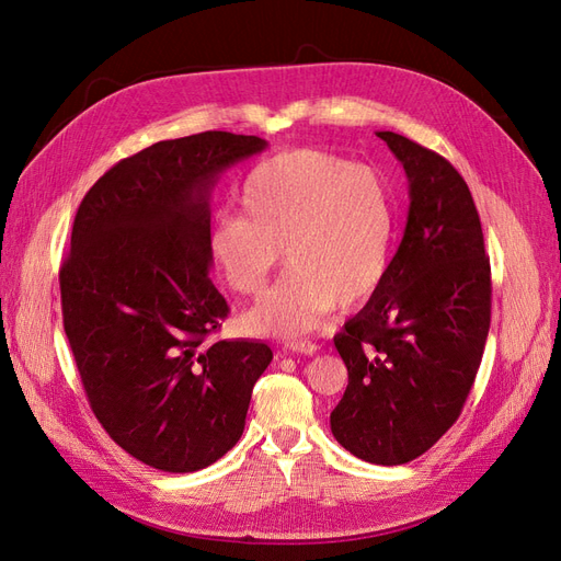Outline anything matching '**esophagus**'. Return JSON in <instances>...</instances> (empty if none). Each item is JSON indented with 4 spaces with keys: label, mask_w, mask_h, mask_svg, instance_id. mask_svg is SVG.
I'll return each instance as SVG.
<instances>
[{
    "label": "esophagus",
    "mask_w": 561,
    "mask_h": 561,
    "mask_svg": "<svg viewBox=\"0 0 561 561\" xmlns=\"http://www.w3.org/2000/svg\"><path fill=\"white\" fill-rule=\"evenodd\" d=\"M287 351H293V353H304V355H313V353H318V344H313V342H307V339H297V342H287V346H285Z\"/></svg>",
    "instance_id": "obj_1"
}]
</instances>
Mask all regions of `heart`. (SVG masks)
I'll return each instance as SVG.
<instances>
[{
    "label": "heart",
    "instance_id": "1",
    "mask_svg": "<svg viewBox=\"0 0 561 561\" xmlns=\"http://www.w3.org/2000/svg\"><path fill=\"white\" fill-rule=\"evenodd\" d=\"M243 215L215 217L206 245L219 278L254 297L280 262L290 271L245 316L260 334H301L379 290L398 231L386 178L325 149H293L245 178Z\"/></svg>",
    "mask_w": 561,
    "mask_h": 561
}]
</instances>
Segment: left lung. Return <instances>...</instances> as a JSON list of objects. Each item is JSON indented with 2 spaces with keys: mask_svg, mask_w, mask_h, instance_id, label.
<instances>
[{
  "mask_svg": "<svg viewBox=\"0 0 561 561\" xmlns=\"http://www.w3.org/2000/svg\"><path fill=\"white\" fill-rule=\"evenodd\" d=\"M379 138L410 182L402 243L379 290L334 346L348 369L336 443L377 466L410 463L461 414L491 322V268L466 180L404 135Z\"/></svg>",
  "mask_w": 561,
  "mask_h": 561,
  "instance_id": "obj_1",
  "label": "left lung"
}]
</instances>
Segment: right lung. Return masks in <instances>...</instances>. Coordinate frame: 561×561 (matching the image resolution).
Segmentation results:
<instances>
[{
	"instance_id": "add662e5",
	"label": "right lung",
	"mask_w": 561,
	"mask_h": 561,
	"mask_svg": "<svg viewBox=\"0 0 561 561\" xmlns=\"http://www.w3.org/2000/svg\"><path fill=\"white\" fill-rule=\"evenodd\" d=\"M257 135L206 130L118 161L83 196L60 266L62 325L95 419L163 472L215 463L245 428L274 353L208 342L229 313L210 280V196Z\"/></svg>"
}]
</instances>
